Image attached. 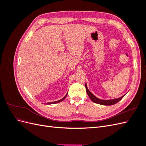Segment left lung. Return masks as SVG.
<instances>
[{"instance_id": "left-lung-1", "label": "left lung", "mask_w": 146, "mask_h": 146, "mask_svg": "<svg viewBox=\"0 0 146 146\" xmlns=\"http://www.w3.org/2000/svg\"><path fill=\"white\" fill-rule=\"evenodd\" d=\"M85 88H86V91L87 94H88V96L90 97V99L92 102H94L96 104H100V105H114V104L117 103L118 102L120 101L125 95V94L123 95V96L120 97V98H116V99H110V100L100 99L98 98H96V97L93 94H92V92H91L90 91V90H88V88L86 83H85Z\"/></svg>"}]
</instances>
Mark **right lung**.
Returning <instances> with one entry per match:
<instances>
[{
    "label": "right lung",
    "mask_w": 146,
    "mask_h": 146,
    "mask_svg": "<svg viewBox=\"0 0 146 146\" xmlns=\"http://www.w3.org/2000/svg\"><path fill=\"white\" fill-rule=\"evenodd\" d=\"M67 95H68V92H67V94H66V96L64 97V98H62L61 99H60V100H57V101L52 102H48V103H47V105H50V104H57V103L61 102H62L63 100H64V99H66V96H67Z\"/></svg>",
    "instance_id": "add662e5"
}]
</instances>
